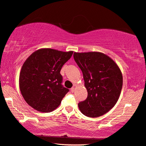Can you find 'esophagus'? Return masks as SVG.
Segmentation results:
<instances>
[{
    "label": "esophagus",
    "mask_w": 146,
    "mask_h": 146,
    "mask_svg": "<svg viewBox=\"0 0 146 146\" xmlns=\"http://www.w3.org/2000/svg\"><path fill=\"white\" fill-rule=\"evenodd\" d=\"M75 87H76V86H75V85H73V86L72 87V88H71V92H75Z\"/></svg>",
    "instance_id": "34e87169"
}]
</instances>
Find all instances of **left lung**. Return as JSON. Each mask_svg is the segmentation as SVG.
I'll use <instances>...</instances> for the list:
<instances>
[{
	"mask_svg": "<svg viewBox=\"0 0 146 146\" xmlns=\"http://www.w3.org/2000/svg\"><path fill=\"white\" fill-rule=\"evenodd\" d=\"M73 58L81 69L88 96L78 104L82 114L98 117L116 104L123 86V76L112 59L101 52H74Z\"/></svg>",
	"mask_w": 146,
	"mask_h": 146,
	"instance_id": "8db88e82",
	"label": "left lung"
}]
</instances>
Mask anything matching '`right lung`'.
<instances>
[{
	"mask_svg": "<svg viewBox=\"0 0 146 146\" xmlns=\"http://www.w3.org/2000/svg\"><path fill=\"white\" fill-rule=\"evenodd\" d=\"M72 51L40 49L26 60L19 74V88L25 102L35 110L48 113L60 105L69 90L62 85L60 71Z\"/></svg>",
	"mask_w": 146,
	"mask_h": 146,
	"instance_id": "right-lung-1",
	"label": "right lung"
}]
</instances>
